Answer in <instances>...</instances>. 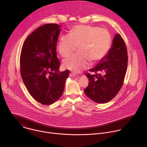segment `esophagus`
Segmentation results:
<instances>
[{
    "label": "esophagus",
    "mask_w": 147,
    "mask_h": 147,
    "mask_svg": "<svg viewBox=\"0 0 147 147\" xmlns=\"http://www.w3.org/2000/svg\"><path fill=\"white\" fill-rule=\"evenodd\" d=\"M70 77H75V76H77L75 73H73V72H71L70 73Z\"/></svg>",
    "instance_id": "1"
}]
</instances>
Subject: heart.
Instances as JSON below:
<instances>
[{
    "label": "heart",
    "instance_id": "heart-1",
    "mask_svg": "<svg viewBox=\"0 0 147 147\" xmlns=\"http://www.w3.org/2000/svg\"><path fill=\"white\" fill-rule=\"evenodd\" d=\"M111 45V37L104 28L86 25L76 26L70 35L61 36L58 40L57 49L62 57H67L75 52L76 54L65 59L64 66L75 73L87 69L91 62H99L108 53Z\"/></svg>",
    "mask_w": 147,
    "mask_h": 147
}]
</instances>
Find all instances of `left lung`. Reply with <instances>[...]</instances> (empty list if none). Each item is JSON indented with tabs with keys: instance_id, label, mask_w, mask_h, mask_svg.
<instances>
[{
	"instance_id": "8db88e82",
	"label": "left lung",
	"mask_w": 147,
	"mask_h": 147,
	"mask_svg": "<svg viewBox=\"0 0 147 147\" xmlns=\"http://www.w3.org/2000/svg\"><path fill=\"white\" fill-rule=\"evenodd\" d=\"M127 63L126 46L121 35L116 34L107 55L89 70L93 74H86L90 81L86 95L99 103L112 100L123 86Z\"/></svg>"
}]
</instances>
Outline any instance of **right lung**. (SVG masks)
<instances>
[{
  "label": "right lung",
  "mask_w": 147,
  "mask_h": 147,
  "mask_svg": "<svg viewBox=\"0 0 147 147\" xmlns=\"http://www.w3.org/2000/svg\"><path fill=\"white\" fill-rule=\"evenodd\" d=\"M60 26L47 24L25 40L20 55V71L30 95L38 102L49 105L57 100L65 88L69 70H59L56 44Z\"/></svg>",
  "instance_id": "right-lung-1"
}]
</instances>
